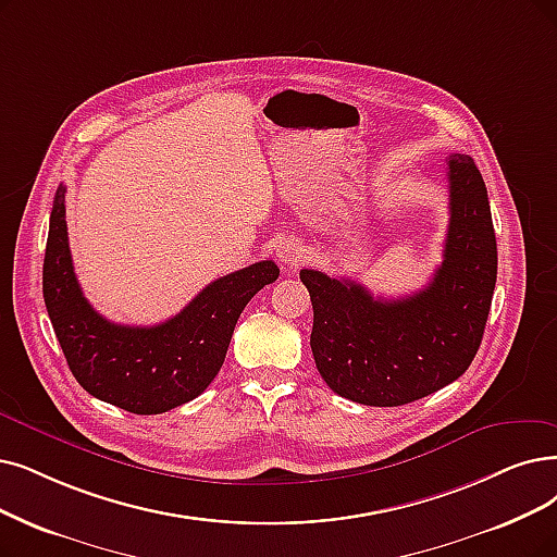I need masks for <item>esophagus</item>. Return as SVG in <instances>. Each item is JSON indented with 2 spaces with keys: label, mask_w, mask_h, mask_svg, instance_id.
I'll list each match as a JSON object with an SVG mask.
<instances>
[{
  "label": "esophagus",
  "mask_w": 557,
  "mask_h": 557,
  "mask_svg": "<svg viewBox=\"0 0 557 557\" xmlns=\"http://www.w3.org/2000/svg\"><path fill=\"white\" fill-rule=\"evenodd\" d=\"M276 258L285 267V270H293V267H297L306 258V249L301 247L299 239L285 237L276 244Z\"/></svg>",
  "instance_id": "34e87169"
}]
</instances>
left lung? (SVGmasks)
I'll return each mask as SVG.
<instances>
[{"label": "left lung", "mask_w": 557, "mask_h": 557, "mask_svg": "<svg viewBox=\"0 0 557 557\" xmlns=\"http://www.w3.org/2000/svg\"><path fill=\"white\" fill-rule=\"evenodd\" d=\"M450 224L443 262L411 297L376 299L349 278L301 270L313 301L310 349L326 386L351 403L399 407L469 370L498 272L488 196L473 158L448 154Z\"/></svg>", "instance_id": "1"}]
</instances>
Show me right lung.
Returning a JSON list of instances; mask_svg holds the SVG:
<instances>
[{
	"label": "right lung",
	"mask_w": 557,
	"mask_h": 557,
	"mask_svg": "<svg viewBox=\"0 0 557 557\" xmlns=\"http://www.w3.org/2000/svg\"><path fill=\"white\" fill-rule=\"evenodd\" d=\"M276 278V262L262 260L212 281L162 324L109 322L82 295L65 228V187L57 189L42 297L71 372L102 403L152 416L201 395L224 366L244 306Z\"/></svg>",
	"instance_id": "add662e5"
}]
</instances>
